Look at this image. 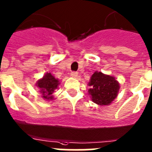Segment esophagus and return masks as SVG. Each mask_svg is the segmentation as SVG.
Segmentation results:
<instances>
[{
  "label": "esophagus",
  "instance_id": "esophagus-1",
  "mask_svg": "<svg viewBox=\"0 0 152 152\" xmlns=\"http://www.w3.org/2000/svg\"><path fill=\"white\" fill-rule=\"evenodd\" d=\"M70 76L73 78H77L78 77V73L77 72H72L70 73Z\"/></svg>",
  "mask_w": 152,
  "mask_h": 152
}]
</instances>
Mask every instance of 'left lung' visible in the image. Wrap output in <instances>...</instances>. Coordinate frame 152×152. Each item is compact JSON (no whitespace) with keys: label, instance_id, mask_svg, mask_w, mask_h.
I'll return each instance as SVG.
<instances>
[{"label":"left lung","instance_id":"1","mask_svg":"<svg viewBox=\"0 0 152 152\" xmlns=\"http://www.w3.org/2000/svg\"><path fill=\"white\" fill-rule=\"evenodd\" d=\"M88 95L94 103L100 106H108L116 99L120 89V83L114 76L95 71L90 78Z\"/></svg>","mask_w":152,"mask_h":152}]
</instances>
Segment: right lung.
<instances>
[{"instance_id":"add662e5","label":"right lung","mask_w":152,"mask_h":152,"mask_svg":"<svg viewBox=\"0 0 152 152\" xmlns=\"http://www.w3.org/2000/svg\"><path fill=\"white\" fill-rule=\"evenodd\" d=\"M61 84L60 80L56 79L50 73H46L43 77L39 79L36 82V86L39 88L43 99L50 101L54 99L53 93L58 88V86Z\"/></svg>"}]
</instances>
